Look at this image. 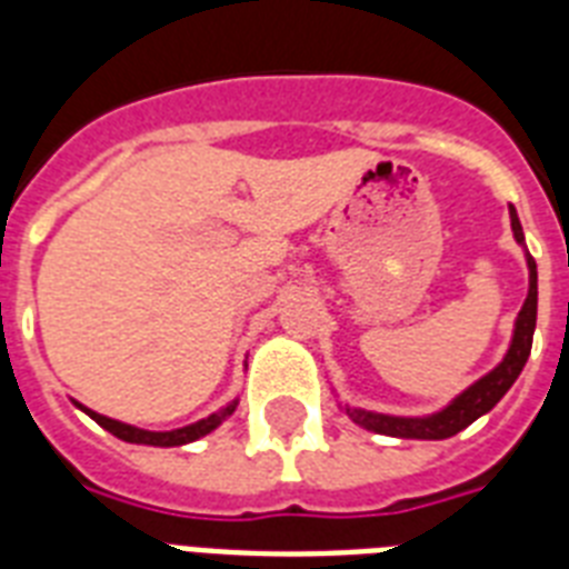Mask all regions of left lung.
Wrapping results in <instances>:
<instances>
[{
	"mask_svg": "<svg viewBox=\"0 0 569 569\" xmlns=\"http://www.w3.org/2000/svg\"><path fill=\"white\" fill-rule=\"evenodd\" d=\"M511 212V230L513 239L526 250V236H522V223L517 218V209ZM526 266H529V295L522 301V310L517 312L513 321L511 346L505 351L502 363L493 366L485 378H478L476 383H469L460 396H455L449 405L428 416H392L378 413V410H363V407H351L339 401V410H346L351 416V422L372 433H383V437H401V440H446L455 437L458 431L469 428L478 416L490 413L508 389L513 387V380L520 378L522 366L531 355V337H535V325H538V266L526 250Z\"/></svg>",
	"mask_w": 569,
	"mask_h": 569,
	"instance_id": "1",
	"label": "left lung"
}]
</instances>
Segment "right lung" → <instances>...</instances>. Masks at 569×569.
Here are the masks:
<instances>
[{"mask_svg": "<svg viewBox=\"0 0 569 569\" xmlns=\"http://www.w3.org/2000/svg\"><path fill=\"white\" fill-rule=\"evenodd\" d=\"M82 413H88L97 425H102L106 431L114 433L118 440L123 442H136V446H159V449H171V446H189V442L200 440V437H206V433H212L218 425L223 422V419H230L232 413H236V407H239V398H232L230 405H223L221 410H214V413H209L206 419H197V422L191 425H182V428H173V431H147V428H136V425H127V422H118V419H109V416L97 413V410H91V407L79 405V401H73Z\"/></svg>", "mask_w": 569, "mask_h": 569, "instance_id": "right-lung-1", "label": "right lung"}]
</instances>
